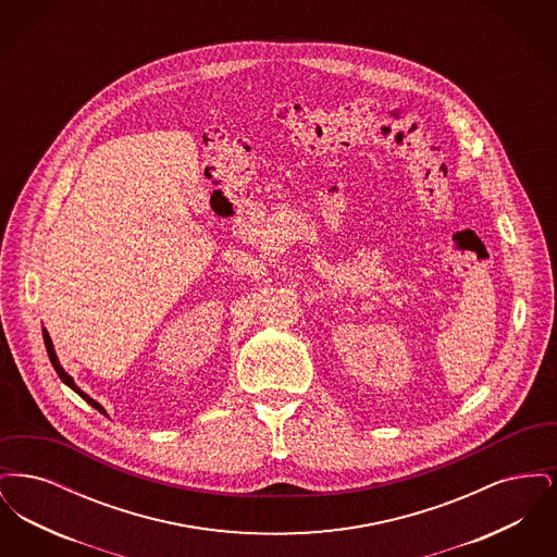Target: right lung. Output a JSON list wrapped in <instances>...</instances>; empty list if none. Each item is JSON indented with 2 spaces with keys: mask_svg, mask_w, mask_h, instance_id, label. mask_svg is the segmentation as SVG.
I'll return each mask as SVG.
<instances>
[{
  "mask_svg": "<svg viewBox=\"0 0 557 557\" xmlns=\"http://www.w3.org/2000/svg\"><path fill=\"white\" fill-rule=\"evenodd\" d=\"M44 343H46V350H48V355H50V361H52L53 370H55V373L60 375V380H62L69 388H73L81 398H85L94 409H98L100 413H107V411H104V407H102L98 400H94L89 395H85V393L81 391L79 386L75 384V380H73L66 371L62 370V366H60V361H58V357H55V350H53L52 338H50V334H48V330H46V327H44Z\"/></svg>",
  "mask_w": 557,
  "mask_h": 557,
  "instance_id": "1",
  "label": "right lung"
}]
</instances>
